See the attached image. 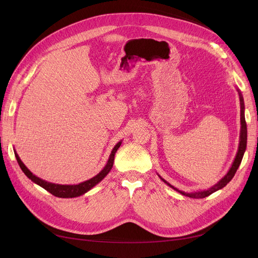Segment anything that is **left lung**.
Masks as SVG:
<instances>
[{
	"instance_id": "1",
	"label": "left lung",
	"mask_w": 258,
	"mask_h": 258,
	"mask_svg": "<svg viewBox=\"0 0 258 258\" xmlns=\"http://www.w3.org/2000/svg\"><path fill=\"white\" fill-rule=\"evenodd\" d=\"M237 91L239 93V98H240V122H241V129H240V139H239V146H238V152L236 154V157L235 160H233L232 165L230 167V169L228 170V172L226 173L220 181H218L215 185L211 186L210 188L205 189V190H199V191H194V192H185L183 190H178L177 188H175L174 186L171 185L170 183H168L166 179H163L160 175L159 177L162 179L163 182H165L168 186H170L171 188H173L174 190L178 191L179 194L184 195V196H187L189 198H195V199H200V198H206L208 196H210L211 194H213L217 190L222 189L223 187H225L227 185L230 181L231 178L235 176L237 170L240 166V163L242 161V158H243V155L244 152L246 150V140H247V130H246V122H245V117H244V102H243V97H242V93L241 91L237 88Z\"/></svg>"
}]
</instances>
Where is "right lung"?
<instances>
[{
	"mask_svg": "<svg viewBox=\"0 0 258 258\" xmlns=\"http://www.w3.org/2000/svg\"><path fill=\"white\" fill-rule=\"evenodd\" d=\"M121 142L122 141H119L114 146V148L111 152L110 157H108V160L106 162L105 167L102 170H101L96 176H93V177L87 179V181L82 182V183L76 184V185L54 184V183H50V182L45 181V179L37 177L36 175H34L32 172H31V171L26 167L25 163L21 161V159L18 156V154L16 153V151H15V156H16V159L19 163L21 170L23 171V173H25L33 183L40 185L41 187H43L44 189L49 191L50 194H52L53 196H56V197H59V198H74V197L82 196V195H84V194L87 192L88 190H90L92 187H95L97 184H99L108 174V172H110L112 167H113L115 154H116L117 150L119 148V146L121 145Z\"/></svg>",
	"mask_w": 258,
	"mask_h": 258,
	"instance_id": "1",
	"label": "right lung"
}]
</instances>
